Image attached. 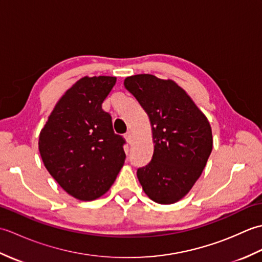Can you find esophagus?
Masks as SVG:
<instances>
[{
	"label": "esophagus",
	"instance_id": "esophagus-1",
	"mask_svg": "<svg viewBox=\"0 0 262 262\" xmlns=\"http://www.w3.org/2000/svg\"><path fill=\"white\" fill-rule=\"evenodd\" d=\"M125 138H126V141H127L128 144H132V142H133V135H132L130 132H127L126 133Z\"/></svg>",
	"mask_w": 262,
	"mask_h": 262
}]
</instances>
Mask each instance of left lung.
Segmentation results:
<instances>
[{
  "label": "left lung",
  "mask_w": 262,
  "mask_h": 262,
  "mask_svg": "<svg viewBox=\"0 0 262 262\" xmlns=\"http://www.w3.org/2000/svg\"><path fill=\"white\" fill-rule=\"evenodd\" d=\"M124 85L152 127L153 158L137 170L143 190L158 204L179 202L202 176L213 148L207 117L173 80L137 74L126 77Z\"/></svg>",
  "instance_id": "8db88e82"
}]
</instances>
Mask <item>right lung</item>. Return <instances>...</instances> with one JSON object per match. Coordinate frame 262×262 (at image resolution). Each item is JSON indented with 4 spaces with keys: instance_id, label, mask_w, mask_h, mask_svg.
Instances as JSON below:
<instances>
[{
    "instance_id": "1",
    "label": "right lung",
    "mask_w": 262,
    "mask_h": 262,
    "mask_svg": "<svg viewBox=\"0 0 262 262\" xmlns=\"http://www.w3.org/2000/svg\"><path fill=\"white\" fill-rule=\"evenodd\" d=\"M115 76H83L66 91L39 134L38 148L49 173L83 202L107 192L125 162L124 138L113 129L102 102Z\"/></svg>"
}]
</instances>
